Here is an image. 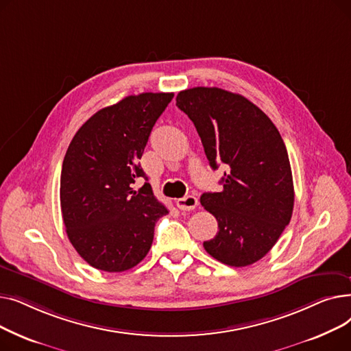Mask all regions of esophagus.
<instances>
[{
  "mask_svg": "<svg viewBox=\"0 0 351 351\" xmlns=\"http://www.w3.org/2000/svg\"><path fill=\"white\" fill-rule=\"evenodd\" d=\"M176 206L180 210H193L197 206V199L192 195L185 196V197H180L176 200Z\"/></svg>",
  "mask_w": 351,
  "mask_h": 351,
  "instance_id": "1",
  "label": "esophagus"
}]
</instances>
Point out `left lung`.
Here are the masks:
<instances>
[{
  "label": "left lung",
  "instance_id": "1",
  "mask_svg": "<svg viewBox=\"0 0 351 351\" xmlns=\"http://www.w3.org/2000/svg\"><path fill=\"white\" fill-rule=\"evenodd\" d=\"M176 105L193 122L212 169L226 166L223 189L200 196L219 230L205 250L228 266L261 261L289 225L294 189L278 128L245 97L220 88L180 90Z\"/></svg>",
  "mask_w": 351,
  "mask_h": 351
}]
</instances>
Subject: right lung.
<instances>
[{"label": "right lung", "mask_w": 351, "mask_h": 351, "mask_svg": "<svg viewBox=\"0 0 351 351\" xmlns=\"http://www.w3.org/2000/svg\"><path fill=\"white\" fill-rule=\"evenodd\" d=\"M173 94L126 97L92 115L72 138L62 162L61 212L66 234L82 259L98 270L132 269L149 252L155 223L168 213L139 159L152 128Z\"/></svg>", "instance_id": "obj_1"}]
</instances>
